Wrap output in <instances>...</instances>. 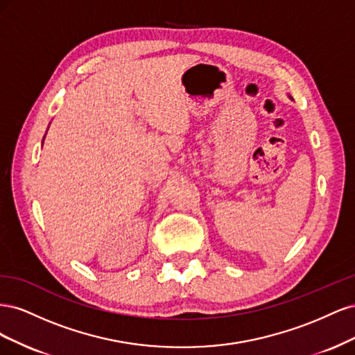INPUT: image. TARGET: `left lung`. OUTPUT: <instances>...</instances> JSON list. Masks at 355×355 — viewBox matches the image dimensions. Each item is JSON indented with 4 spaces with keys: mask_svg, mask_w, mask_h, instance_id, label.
<instances>
[{
    "mask_svg": "<svg viewBox=\"0 0 355 355\" xmlns=\"http://www.w3.org/2000/svg\"><path fill=\"white\" fill-rule=\"evenodd\" d=\"M288 98H290V99H292V101H293V98H292V96H288Z\"/></svg>",
    "mask_w": 355,
    "mask_h": 355,
    "instance_id": "1",
    "label": "left lung"
}]
</instances>
